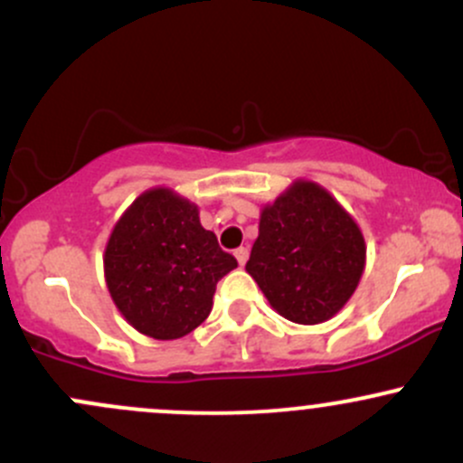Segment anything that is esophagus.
<instances>
[{
    "mask_svg": "<svg viewBox=\"0 0 463 463\" xmlns=\"http://www.w3.org/2000/svg\"><path fill=\"white\" fill-rule=\"evenodd\" d=\"M235 259H237V263L239 265H246V261H248V248H237L235 250Z\"/></svg>",
    "mask_w": 463,
    "mask_h": 463,
    "instance_id": "1",
    "label": "esophagus"
}]
</instances>
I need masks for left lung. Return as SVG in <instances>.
<instances>
[{
    "instance_id": "obj_1",
    "label": "left lung",
    "mask_w": 463,
    "mask_h": 463,
    "mask_svg": "<svg viewBox=\"0 0 463 463\" xmlns=\"http://www.w3.org/2000/svg\"><path fill=\"white\" fill-rule=\"evenodd\" d=\"M364 269V232L322 184L296 178L263 204L246 272L285 320L307 326L331 320Z\"/></svg>"
}]
</instances>
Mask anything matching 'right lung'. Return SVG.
<instances>
[{"label":"right lung","instance_id":"add662e5","mask_svg":"<svg viewBox=\"0 0 463 463\" xmlns=\"http://www.w3.org/2000/svg\"><path fill=\"white\" fill-rule=\"evenodd\" d=\"M237 268L200 224L198 204L152 187L121 213L104 250V279L117 311L141 335L178 339L213 309L217 280Z\"/></svg>","mask_w":463,"mask_h":463}]
</instances>
